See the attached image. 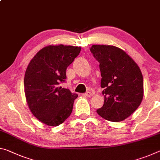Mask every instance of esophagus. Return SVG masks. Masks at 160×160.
Listing matches in <instances>:
<instances>
[{"mask_svg": "<svg viewBox=\"0 0 160 160\" xmlns=\"http://www.w3.org/2000/svg\"><path fill=\"white\" fill-rule=\"evenodd\" d=\"M83 95L85 96V97H91L92 96V93L90 92H88L83 94Z\"/></svg>", "mask_w": 160, "mask_h": 160, "instance_id": "obj_1", "label": "esophagus"}]
</instances>
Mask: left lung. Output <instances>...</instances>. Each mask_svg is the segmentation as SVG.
I'll return each instance as SVG.
<instances>
[{
    "instance_id": "1",
    "label": "left lung",
    "mask_w": 160,
    "mask_h": 160,
    "mask_svg": "<svg viewBox=\"0 0 160 160\" xmlns=\"http://www.w3.org/2000/svg\"><path fill=\"white\" fill-rule=\"evenodd\" d=\"M90 51L99 63L104 105L97 110L103 118L125 120L143 98V78L137 63L123 50L111 45H92Z\"/></svg>"
}]
</instances>
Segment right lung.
I'll return each mask as SVG.
<instances>
[{"label": "right lung", "mask_w": 160, "mask_h": 160, "mask_svg": "<svg viewBox=\"0 0 160 160\" xmlns=\"http://www.w3.org/2000/svg\"><path fill=\"white\" fill-rule=\"evenodd\" d=\"M73 46L49 45L42 48L27 68L24 88L27 103L38 120L50 126L63 123L71 114L77 94L62 88L66 69L80 53Z\"/></svg>", "instance_id": "obj_1"}]
</instances>
